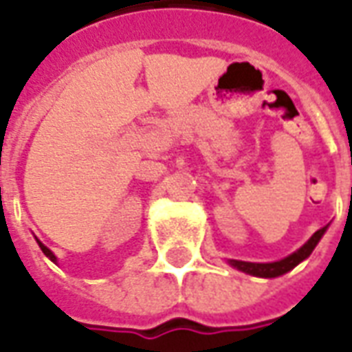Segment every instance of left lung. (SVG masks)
I'll list each match as a JSON object with an SVG mask.
<instances>
[{
    "label": "left lung",
    "mask_w": 352,
    "mask_h": 352,
    "mask_svg": "<svg viewBox=\"0 0 352 352\" xmlns=\"http://www.w3.org/2000/svg\"><path fill=\"white\" fill-rule=\"evenodd\" d=\"M327 225L323 229H319L318 232H314L312 238L302 245L301 249H297L295 253H292L286 258L278 260V262H267V264H256V262H243V260H229V264L236 270H240L243 273H249V275H254V277L262 278H273L280 277L284 273H288L289 270H294L295 265L301 264L302 260L308 258L312 251L318 245V241L321 240V236L325 234Z\"/></svg>",
    "instance_id": "obj_1"
}]
</instances>
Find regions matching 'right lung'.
<instances>
[{"label":"right lung","mask_w":352,"mask_h":352,"mask_svg":"<svg viewBox=\"0 0 352 352\" xmlns=\"http://www.w3.org/2000/svg\"><path fill=\"white\" fill-rule=\"evenodd\" d=\"M36 241H38V245H40V249H42V253H44V254H45V256H47V258H50V260H51V262H55V264H57V256H55V254L51 253L50 249L45 248L44 243H42V241H40V240H36Z\"/></svg>","instance_id":"1"}]
</instances>
